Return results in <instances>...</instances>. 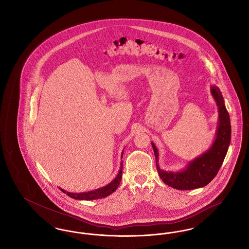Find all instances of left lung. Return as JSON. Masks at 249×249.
<instances>
[{"instance_id":"left-lung-1","label":"left lung","mask_w":249,"mask_h":249,"mask_svg":"<svg viewBox=\"0 0 249 249\" xmlns=\"http://www.w3.org/2000/svg\"><path fill=\"white\" fill-rule=\"evenodd\" d=\"M211 92L216 102L219 112V125L216 132V138L212 147L201 157L191 161L186 170L180 173H167L160 170L158 164L159 153L155 146L156 167L160 178L166 185L180 190H194L206 186L217 175L220 167L225 159L231 135V127L229 112L226 109L224 100L220 89L213 86L211 88Z\"/></svg>"}]
</instances>
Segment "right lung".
Wrapping results in <instances>:
<instances>
[{
    "instance_id": "obj_1",
    "label": "right lung",
    "mask_w": 249,
    "mask_h": 249,
    "mask_svg": "<svg viewBox=\"0 0 249 249\" xmlns=\"http://www.w3.org/2000/svg\"><path fill=\"white\" fill-rule=\"evenodd\" d=\"M123 155V153H122ZM122 164L123 162H121V167L119 170V175L117 176V178H115L110 184H108L106 187L102 188V189H98L96 190H91L89 192H84V193H71V192H66L65 190H61L62 192L66 193V195H68L69 197H71L72 199L75 200H98V199H102V198H106L107 196H109L110 194H112L115 190L118 189L119 186V183L121 181L122 178Z\"/></svg>"
}]
</instances>
